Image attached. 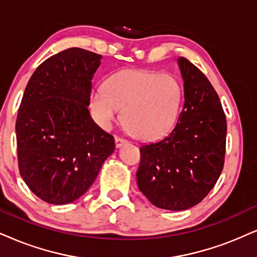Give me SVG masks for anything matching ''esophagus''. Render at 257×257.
<instances>
[{"mask_svg": "<svg viewBox=\"0 0 257 257\" xmlns=\"http://www.w3.org/2000/svg\"><path fill=\"white\" fill-rule=\"evenodd\" d=\"M125 144H126V140H123V139H119V138H116L115 139L116 148H121L122 146H124Z\"/></svg>", "mask_w": 257, "mask_h": 257, "instance_id": "esophagus-1", "label": "esophagus"}]
</instances>
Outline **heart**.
I'll return each instance as SVG.
<instances>
[{
    "instance_id": "heart-1",
    "label": "heart",
    "mask_w": 257,
    "mask_h": 257,
    "mask_svg": "<svg viewBox=\"0 0 257 257\" xmlns=\"http://www.w3.org/2000/svg\"><path fill=\"white\" fill-rule=\"evenodd\" d=\"M183 90L168 73L123 70L95 87L90 95L93 117L108 129L119 117L138 139L152 141L167 135L179 116Z\"/></svg>"
}]
</instances>
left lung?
Here are the masks:
<instances>
[{
  "label": "left lung",
  "instance_id": "obj_1",
  "mask_svg": "<svg viewBox=\"0 0 257 257\" xmlns=\"http://www.w3.org/2000/svg\"><path fill=\"white\" fill-rule=\"evenodd\" d=\"M184 106L174 128L159 141L142 145L136 173L139 190L153 205L183 211L200 203L222 173L226 119L209 79L183 57Z\"/></svg>",
  "mask_w": 257,
  "mask_h": 257
}]
</instances>
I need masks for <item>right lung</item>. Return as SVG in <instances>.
I'll use <instances>...</instances> for the list:
<instances>
[{"label": "right lung", "mask_w": 257, "mask_h": 257, "mask_svg": "<svg viewBox=\"0 0 257 257\" xmlns=\"http://www.w3.org/2000/svg\"><path fill=\"white\" fill-rule=\"evenodd\" d=\"M100 60V54L67 48L45 60L26 86L16 118L19 168L46 203L64 205L82 197L115 151V140L87 109Z\"/></svg>", "instance_id": "add662e5"}]
</instances>
